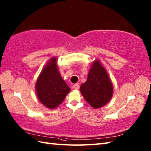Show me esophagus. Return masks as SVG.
<instances>
[{"label":"esophagus","mask_w":151,"mask_h":151,"mask_svg":"<svg viewBox=\"0 0 151 151\" xmlns=\"http://www.w3.org/2000/svg\"><path fill=\"white\" fill-rule=\"evenodd\" d=\"M73 88L75 89H78L79 88H80V84H78V83H76V84H74L73 86Z\"/></svg>","instance_id":"1"}]
</instances>
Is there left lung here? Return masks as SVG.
Returning a JSON list of instances; mask_svg holds the SVG:
<instances>
[{"label":"left lung","mask_w":151,"mask_h":151,"mask_svg":"<svg viewBox=\"0 0 151 151\" xmlns=\"http://www.w3.org/2000/svg\"><path fill=\"white\" fill-rule=\"evenodd\" d=\"M85 100L94 108L103 106L110 101L113 94V86L105 69L98 60L93 63L87 81L81 86Z\"/></svg>","instance_id":"1"}]
</instances>
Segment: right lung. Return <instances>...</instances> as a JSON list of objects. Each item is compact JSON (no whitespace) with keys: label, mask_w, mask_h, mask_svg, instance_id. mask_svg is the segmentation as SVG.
<instances>
[{"label":"right lung","mask_w":151,"mask_h":151,"mask_svg":"<svg viewBox=\"0 0 151 151\" xmlns=\"http://www.w3.org/2000/svg\"><path fill=\"white\" fill-rule=\"evenodd\" d=\"M40 101L50 109L56 108L63 101L70 88L58 70L56 58L50 59L44 67L36 84Z\"/></svg>","instance_id":"obj_1"}]
</instances>
